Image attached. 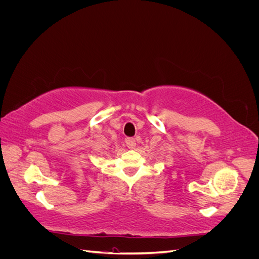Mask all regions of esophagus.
I'll list each match as a JSON object with an SVG mask.
<instances>
[{
  "label": "esophagus",
  "mask_w": 259,
  "mask_h": 259,
  "mask_svg": "<svg viewBox=\"0 0 259 259\" xmlns=\"http://www.w3.org/2000/svg\"><path fill=\"white\" fill-rule=\"evenodd\" d=\"M125 143H126V146L128 149H134L136 147V140L135 138H132V137H128L125 139Z\"/></svg>",
  "instance_id": "34e87169"
}]
</instances>
